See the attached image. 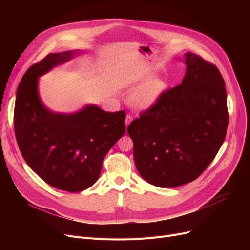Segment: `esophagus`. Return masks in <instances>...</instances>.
Masks as SVG:
<instances>
[{"label":"esophagus","instance_id":"esophagus-1","mask_svg":"<svg viewBox=\"0 0 250 250\" xmlns=\"http://www.w3.org/2000/svg\"><path fill=\"white\" fill-rule=\"evenodd\" d=\"M132 121H133V115L132 114H126V116H125V125L126 126H128V125L132 123Z\"/></svg>","mask_w":250,"mask_h":250}]
</instances>
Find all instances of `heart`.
<instances>
[{
	"label": "heart",
	"instance_id": "obj_1",
	"mask_svg": "<svg viewBox=\"0 0 250 250\" xmlns=\"http://www.w3.org/2000/svg\"><path fill=\"white\" fill-rule=\"evenodd\" d=\"M165 89V83L161 79L155 78L139 87L130 95L129 102L138 109H149L158 101Z\"/></svg>",
	"mask_w": 250,
	"mask_h": 250
}]
</instances>
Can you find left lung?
Returning a JSON list of instances; mask_svg holds the SVG:
<instances>
[{
  "mask_svg": "<svg viewBox=\"0 0 250 250\" xmlns=\"http://www.w3.org/2000/svg\"><path fill=\"white\" fill-rule=\"evenodd\" d=\"M180 85L164 91L127 126L140 175L159 188L198 178L225 140L229 114L225 82L215 64L187 52Z\"/></svg>",
  "mask_w": 250,
  "mask_h": 250,
  "instance_id": "8db88e82",
  "label": "left lung"
}]
</instances>
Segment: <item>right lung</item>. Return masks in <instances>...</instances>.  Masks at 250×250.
<instances>
[{
	"mask_svg": "<svg viewBox=\"0 0 250 250\" xmlns=\"http://www.w3.org/2000/svg\"><path fill=\"white\" fill-rule=\"evenodd\" d=\"M76 54H49L26 71L14 109L16 140L24 160L49 186L82 191L97 181L105 155L125 132V112H106L95 105L62 114L48 110L38 95V77Z\"/></svg>",
	"mask_w": 250,
	"mask_h": 250,
	"instance_id": "right-lung-1",
	"label": "right lung"
}]
</instances>
